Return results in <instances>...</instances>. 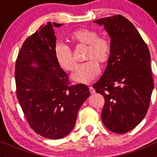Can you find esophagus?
I'll return each instance as SVG.
<instances>
[{"mask_svg":"<svg viewBox=\"0 0 157 157\" xmlns=\"http://www.w3.org/2000/svg\"><path fill=\"white\" fill-rule=\"evenodd\" d=\"M89 91H90V93L91 94H94L95 92V89H94V88L92 87V86H90V87H89Z\"/></svg>","mask_w":157,"mask_h":157,"instance_id":"1","label":"esophagus"}]
</instances>
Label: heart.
<instances>
[{"instance_id":"heart-1","label":"heart","mask_w":157,"mask_h":157,"mask_svg":"<svg viewBox=\"0 0 157 157\" xmlns=\"http://www.w3.org/2000/svg\"><path fill=\"white\" fill-rule=\"evenodd\" d=\"M68 38L75 44L87 45L85 59L89 61L78 67L71 78L78 83L89 84L99 74L100 66L98 62L105 64L109 60L112 54L111 41L105 37H98L96 31L89 28L75 30L70 34ZM55 56L58 64L63 69L72 71L75 68L76 61L66 44H56Z\"/></svg>"}]
</instances>
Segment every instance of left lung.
<instances>
[{
	"mask_svg": "<svg viewBox=\"0 0 157 157\" xmlns=\"http://www.w3.org/2000/svg\"><path fill=\"white\" fill-rule=\"evenodd\" d=\"M112 44L111 57L102 77L93 85L103 95L102 120L115 133L132 130L144 119L154 87L150 54L133 25L123 16L100 18Z\"/></svg>",
	"mask_w": 157,
	"mask_h": 157,
	"instance_id": "8db88e82",
	"label": "left lung"
}]
</instances>
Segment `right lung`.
<instances>
[{
	"label": "right lung",
	"mask_w": 157,
	"mask_h": 157,
	"mask_svg": "<svg viewBox=\"0 0 157 157\" xmlns=\"http://www.w3.org/2000/svg\"><path fill=\"white\" fill-rule=\"evenodd\" d=\"M48 22L22 44L15 65L16 93L28 124L44 138L65 137L75 125L78 112L90 95L87 86H69L55 56L56 37Z\"/></svg>",
	"instance_id": "right-lung-1"
}]
</instances>
